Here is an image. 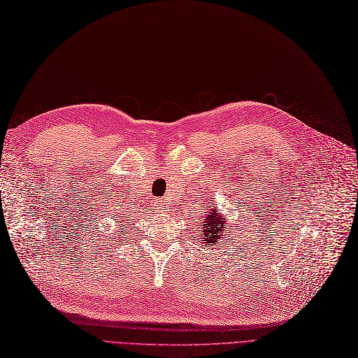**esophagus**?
I'll return each instance as SVG.
<instances>
[{"mask_svg":"<svg viewBox=\"0 0 358 358\" xmlns=\"http://www.w3.org/2000/svg\"><path fill=\"white\" fill-rule=\"evenodd\" d=\"M166 199H159V200H155V206H157V209H166L167 206H166Z\"/></svg>","mask_w":358,"mask_h":358,"instance_id":"1","label":"esophagus"}]
</instances>
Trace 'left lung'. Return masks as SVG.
<instances>
[{
  "label": "left lung",
  "instance_id": "8db88e82",
  "mask_svg": "<svg viewBox=\"0 0 358 358\" xmlns=\"http://www.w3.org/2000/svg\"><path fill=\"white\" fill-rule=\"evenodd\" d=\"M208 212H204V215H201V224L200 227H203V243H206V246L209 248V245H218L220 240H222V232H224V229H229L226 224L227 218H222L220 212L217 209H214L212 204H209ZM226 237V235H224Z\"/></svg>",
  "mask_w": 358,
  "mask_h": 358
}]
</instances>
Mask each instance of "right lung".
I'll use <instances>...</instances> for the list:
<instances>
[{"mask_svg":"<svg viewBox=\"0 0 358 358\" xmlns=\"http://www.w3.org/2000/svg\"><path fill=\"white\" fill-rule=\"evenodd\" d=\"M123 222H126V220H123Z\"/></svg>","mask_w":358,"mask_h":358,"instance_id":"1","label":"right lung"}]
</instances>
